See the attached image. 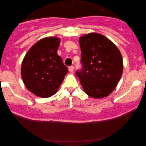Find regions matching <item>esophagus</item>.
I'll return each mask as SVG.
<instances>
[{
  "instance_id": "34e87169",
  "label": "esophagus",
  "mask_w": 146,
  "mask_h": 146,
  "mask_svg": "<svg viewBox=\"0 0 146 146\" xmlns=\"http://www.w3.org/2000/svg\"><path fill=\"white\" fill-rule=\"evenodd\" d=\"M73 70H74V66H69V67H68V70H69V72H70V73H72V72H73Z\"/></svg>"
}]
</instances>
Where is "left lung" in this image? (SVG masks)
<instances>
[{
  "label": "left lung",
  "mask_w": 146,
  "mask_h": 146,
  "mask_svg": "<svg viewBox=\"0 0 146 146\" xmlns=\"http://www.w3.org/2000/svg\"><path fill=\"white\" fill-rule=\"evenodd\" d=\"M81 70L76 75L85 93L94 98L107 97L115 89L123 73V59L117 46L100 34L79 39Z\"/></svg>",
  "instance_id": "obj_1"
}]
</instances>
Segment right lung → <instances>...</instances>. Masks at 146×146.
I'll return each mask as SVG.
<instances>
[{
  "label": "right lung",
  "mask_w": 146,
  "mask_h": 146,
  "mask_svg": "<svg viewBox=\"0 0 146 146\" xmlns=\"http://www.w3.org/2000/svg\"><path fill=\"white\" fill-rule=\"evenodd\" d=\"M60 39L54 36L38 41L26 54L21 76L26 88L40 98H49L58 90L68 73L57 54Z\"/></svg>",
  "instance_id": "add662e5"
}]
</instances>
